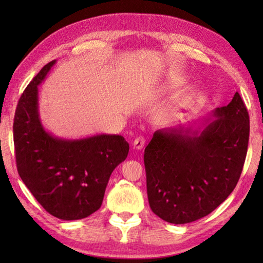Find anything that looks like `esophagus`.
I'll return each mask as SVG.
<instances>
[{
  "label": "esophagus",
  "instance_id": "1",
  "mask_svg": "<svg viewBox=\"0 0 263 263\" xmlns=\"http://www.w3.org/2000/svg\"><path fill=\"white\" fill-rule=\"evenodd\" d=\"M144 143H146V140H144L143 137H138L135 141H133V148L137 150H141L144 147Z\"/></svg>",
  "mask_w": 263,
  "mask_h": 263
}]
</instances>
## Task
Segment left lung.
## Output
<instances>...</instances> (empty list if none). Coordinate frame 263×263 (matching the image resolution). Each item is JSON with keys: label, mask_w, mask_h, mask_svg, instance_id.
Here are the masks:
<instances>
[{"label": "left lung", "mask_w": 263, "mask_h": 263, "mask_svg": "<svg viewBox=\"0 0 263 263\" xmlns=\"http://www.w3.org/2000/svg\"><path fill=\"white\" fill-rule=\"evenodd\" d=\"M249 135V113L238 92L195 130L181 126L156 131L143 156L154 214L181 225L214 211L236 186Z\"/></svg>", "instance_id": "1"}]
</instances>
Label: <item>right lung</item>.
I'll return each mask as SVG.
<instances>
[{"label":"right lung","instance_id":"1","mask_svg":"<svg viewBox=\"0 0 263 263\" xmlns=\"http://www.w3.org/2000/svg\"><path fill=\"white\" fill-rule=\"evenodd\" d=\"M57 61L39 71L21 95L15 109L13 140L22 182L48 214L63 220L82 219L97 211L113 171L128 154L116 135L59 138L42 124L38 86Z\"/></svg>","mask_w":263,"mask_h":263}]
</instances>
